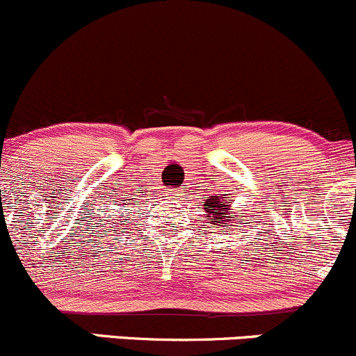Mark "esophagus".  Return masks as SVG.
<instances>
[{"label": "esophagus", "mask_w": 356, "mask_h": 356, "mask_svg": "<svg viewBox=\"0 0 356 356\" xmlns=\"http://www.w3.org/2000/svg\"><path fill=\"white\" fill-rule=\"evenodd\" d=\"M168 198H181L182 195H184V191L182 189H170V191H167Z\"/></svg>", "instance_id": "obj_1"}]
</instances>
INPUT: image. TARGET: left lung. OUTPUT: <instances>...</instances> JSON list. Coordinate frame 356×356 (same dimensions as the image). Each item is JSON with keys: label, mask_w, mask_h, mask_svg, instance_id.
<instances>
[{"label": "left lung", "mask_w": 356, "mask_h": 356, "mask_svg": "<svg viewBox=\"0 0 356 356\" xmlns=\"http://www.w3.org/2000/svg\"><path fill=\"white\" fill-rule=\"evenodd\" d=\"M224 198L222 196H210V200L204 201L203 210L207 211L208 224L224 225V227L238 224V227H243V215H234V211L231 208L232 200L225 201ZM227 229L231 231V227Z\"/></svg>", "instance_id": "8db88e82"}]
</instances>
